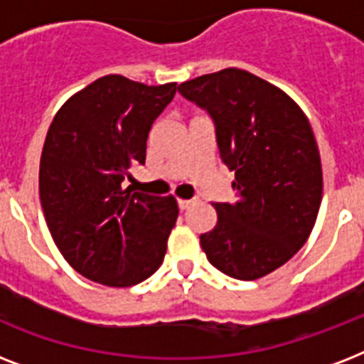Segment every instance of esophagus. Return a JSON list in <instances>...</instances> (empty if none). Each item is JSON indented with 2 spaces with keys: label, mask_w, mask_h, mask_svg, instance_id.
Segmentation results:
<instances>
[{
  "label": "esophagus",
  "mask_w": 364,
  "mask_h": 364,
  "mask_svg": "<svg viewBox=\"0 0 364 364\" xmlns=\"http://www.w3.org/2000/svg\"><path fill=\"white\" fill-rule=\"evenodd\" d=\"M193 204H194V200H179V202H177V205H179V210L181 211L188 210Z\"/></svg>",
  "instance_id": "34e87169"
}]
</instances>
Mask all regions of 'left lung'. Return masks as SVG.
I'll list each match as a JSON object with an SVG mask.
<instances>
[{"mask_svg": "<svg viewBox=\"0 0 364 364\" xmlns=\"http://www.w3.org/2000/svg\"><path fill=\"white\" fill-rule=\"evenodd\" d=\"M177 90L210 113L238 196L217 202V225L200 245L223 274L259 279L285 264L316 225L323 173L310 122L283 90L238 68Z\"/></svg>", "mask_w": 364, "mask_h": 364, "instance_id": "8db88e82", "label": "left lung"}]
</instances>
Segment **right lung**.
<instances>
[{
  "mask_svg": "<svg viewBox=\"0 0 364 364\" xmlns=\"http://www.w3.org/2000/svg\"><path fill=\"white\" fill-rule=\"evenodd\" d=\"M176 90L105 75L71 96L48 128L39 164L45 221L64 259L92 282L132 287L164 260L176 198L122 183L145 164L149 130Z\"/></svg>",
  "mask_w": 364,
  "mask_h": 364,
  "instance_id": "right-lung-1",
  "label": "right lung"
}]
</instances>
